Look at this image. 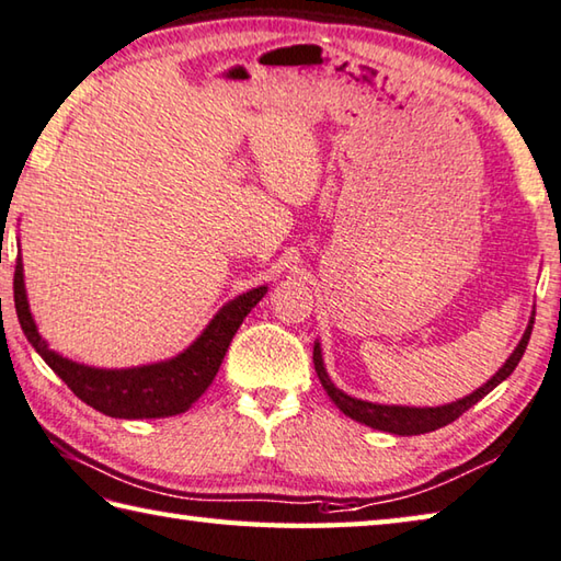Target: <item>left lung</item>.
<instances>
[{"label": "left lung", "instance_id": "left-lung-1", "mask_svg": "<svg viewBox=\"0 0 561 561\" xmlns=\"http://www.w3.org/2000/svg\"><path fill=\"white\" fill-rule=\"evenodd\" d=\"M533 325H535V310H533V318L527 322L523 340L517 342V347L513 350V355L505 359V365L500 367L483 387L476 389L473 394H468L458 401H450V404H444V407H399V404H375V401L355 399L332 385V379L325 369V362H322L320 342H316V347H312V362H316L320 385L325 387L328 397L335 401V407L342 411V414L359 421V424H365L369 428L387 431V434L419 436V434H428V431H436L440 426H448L450 421H456L460 414H466L470 407H476L478 401L485 394H490L497 385H503V381L513 375L515 367L519 365V359H523L529 335H533Z\"/></svg>", "mask_w": 561, "mask_h": 561}]
</instances>
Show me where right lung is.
Segmentation results:
<instances>
[{
    "mask_svg": "<svg viewBox=\"0 0 561 561\" xmlns=\"http://www.w3.org/2000/svg\"><path fill=\"white\" fill-rule=\"evenodd\" d=\"M265 293L268 286H259L226 302L202 335L172 359L127 369H103L81 365L48 347L28 310L22 253L14 271V306L26 340L78 399L113 419H164L184 414L209 389L236 330Z\"/></svg>",
    "mask_w": 561,
    "mask_h": 561,
    "instance_id": "obj_1",
    "label": "right lung"
}]
</instances>
